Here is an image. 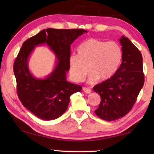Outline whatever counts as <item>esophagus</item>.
I'll return each mask as SVG.
<instances>
[{
  "label": "esophagus",
  "mask_w": 154,
  "mask_h": 154,
  "mask_svg": "<svg viewBox=\"0 0 154 154\" xmlns=\"http://www.w3.org/2000/svg\"><path fill=\"white\" fill-rule=\"evenodd\" d=\"M83 92H85V93H87V94H90V93L92 92V90H91L90 88L83 87Z\"/></svg>",
  "instance_id": "1"
}]
</instances>
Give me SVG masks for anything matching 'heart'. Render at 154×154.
Returning a JSON list of instances; mask_svg holds the SVG:
<instances>
[{"instance_id":"obj_1","label":"heart","mask_w":154,"mask_h":154,"mask_svg":"<svg viewBox=\"0 0 154 154\" xmlns=\"http://www.w3.org/2000/svg\"><path fill=\"white\" fill-rule=\"evenodd\" d=\"M77 53L71 56L69 61L70 75L77 82L84 81L88 69L91 72L88 78L90 83H95L98 79H111L116 73L123 58L122 49L118 43L94 38L81 44Z\"/></svg>"}]
</instances>
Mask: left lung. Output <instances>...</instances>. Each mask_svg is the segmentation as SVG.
Masks as SVG:
<instances>
[{
  "mask_svg": "<svg viewBox=\"0 0 154 154\" xmlns=\"http://www.w3.org/2000/svg\"><path fill=\"white\" fill-rule=\"evenodd\" d=\"M119 42L123 52L120 66L111 79L94 87L101 98L95 113L108 122L120 119L129 113L145 82L140 51L124 36Z\"/></svg>",
  "mask_w": 154,
  "mask_h": 154,
  "instance_id": "obj_1",
  "label": "left lung"
}]
</instances>
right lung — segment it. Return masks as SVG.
<instances>
[{
    "instance_id": "add662e5",
    "label": "right lung",
    "mask_w": 154,
    "mask_h": 154,
    "mask_svg": "<svg viewBox=\"0 0 154 154\" xmlns=\"http://www.w3.org/2000/svg\"><path fill=\"white\" fill-rule=\"evenodd\" d=\"M87 32L83 29H43L22 44L14 64L19 99L30 112L43 120L60 117L66 111L72 94L82 86L66 81L71 45L79 36ZM47 44L55 54L58 61L52 73L45 79H36L28 69V58L36 46Z\"/></svg>"
}]
</instances>
